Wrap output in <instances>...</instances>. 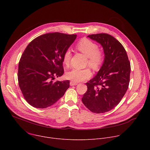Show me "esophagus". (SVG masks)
<instances>
[{"label":"esophagus","instance_id":"1","mask_svg":"<svg viewBox=\"0 0 150 150\" xmlns=\"http://www.w3.org/2000/svg\"><path fill=\"white\" fill-rule=\"evenodd\" d=\"M78 84V82H75L74 81H71L70 82V85L71 86H73V85H76Z\"/></svg>","mask_w":150,"mask_h":150}]
</instances>
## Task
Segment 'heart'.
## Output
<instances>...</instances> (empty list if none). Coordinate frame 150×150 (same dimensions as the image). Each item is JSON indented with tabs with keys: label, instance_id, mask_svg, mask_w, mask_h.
<instances>
[{
	"label": "heart",
	"instance_id": "1",
	"mask_svg": "<svg viewBox=\"0 0 150 150\" xmlns=\"http://www.w3.org/2000/svg\"><path fill=\"white\" fill-rule=\"evenodd\" d=\"M76 49L84 54L88 58L87 65L94 70H97L101 67L104 60V55L102 52L98 50V46L93 41L87 39H82L76 45ZM71 59V52L69 49L64 52L62 62L64 65L68 67ZM92 72L89 68L83 69H72L66 74L67 79L75 82H81L90 78Z\"/></svg>",
	"mask_w": 150,
	"mask_h": 150
}]
</instances>
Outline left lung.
Here are the masks:
<instances>
[{"label": "left lung", "mask_w": 150, "mask_h": 150, "mask_svg": "<svg viewBox=\"0 0 150 150\" xmlns=\"http://www.w3.org/2000/svg\"><path fill=\"white\" fill-rule=\"evenodd\" d=\"M102 46L105 54L103 65L97 74L87 82V91L83 104L92 112H109L120 103L130 81L131 64L120 42L105 33L88 35Z\"/></svg>", "instance_id": "left-lung-1"}]
</instances>
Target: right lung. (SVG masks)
<instances>
[{"label": "right lung", "instance_id": "1", "mask_svg": "<svg viewBox=\"0 0 150 150\" xmlns=\"http://www.w3.org/2000/svg\"><path fill=\"white\" fill-rule=\"evenodd\" d=\"M76 34L52 33L32 40L19 60L18 80L25 100L33 107L45 109L54 104L69 87V81H55L64 73L63 54Z\"/></svg>", "mask_w": 150, "mask_h": 150}]
</instances>
